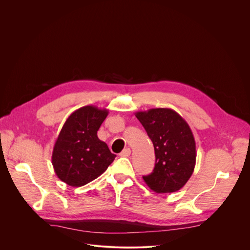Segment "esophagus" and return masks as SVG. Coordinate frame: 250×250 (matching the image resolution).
<instances>
[{
  "mask_svg": "<svg viewBox=\"0 0 250 250\" xmlns=\"http://www.w3.org/2000/svg\"><path fill=\"white\" fill-rule=\"evenodd\" d=\"M130 149L129 148H125V149H124L121 153H120V156H122V157H128L129 155H130Z\"/></svg>",
  "mask_w": 250,
  "mask_h": 250,
  "instance_id": "obj_1",
  "label": "esophagus"
}]
</instances>
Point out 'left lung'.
<instances>
[{
  "label": "left lung",
  "mask_w": 250,
  "mask_h": 250,
  "mask_svg": "<svg viewBox=\"0 0 250 250\" xmlns=\"http://www.w3.org/2000/svg\"><path fill=\"white\" fill-rule=\"evenodd\" d=\"M137 120L146 128L155 151V166L146 185L156 193L180 190L190 179L196 165V142L186 121L167 108L137 112Z\"/></svg>",
  "instance_id": "8db88e82"
}]
</instances>
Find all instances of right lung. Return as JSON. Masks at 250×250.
<instances>
[{
	"mask_svg": "<svg viewBox=\"0 0 250 250\" xmlns=\"http://www.w3.org/2000/svg\"><path fill=\"white\" fill-rule=\"evenodd\" d=\"M109 111L85 105L69 116L55 141L52 165L59 179L72 187L95 180L114 161L105 142L97 131Z\"/></svg>",
	"mask_w": 250,
	"mask_h": 250,
	"instance_id": "right-lung-1",
	"label": "right lung"
}]
</instances>
